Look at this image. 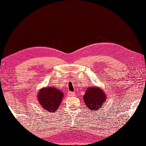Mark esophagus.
Listing matches in <instances>:
<instances>
[{"label":"esophagus","instance_id":"34e87169","mask_svg":"<svg viewBox=\"0 0 146 146\" xmlns=\"http://www.w3.org/2000/svg\"><path fill=\"white\" fill-rule=\"evenodd\" d=\"M67 95L68 96H75V93L73 92H68L67 94Z\"/></svg>","mask_w":146,"mask_h":146}]
</instances>
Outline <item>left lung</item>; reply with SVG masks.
Returning a JSON list of instances; mask_svg holds the SVG:
<instances>
[{
	"label": "left lung",
	"instance_id": "8db88e82",
	"mask_svg": "<svg viewBox=\"0 0 146 146\" xmlns=\"http://www.w3.org/2000/svg\"><path fill=\"white\" fill-rule=\"evenodd\" d=\"M106 96L102 89L97 87H91L86 90L83 96L84 102L90 111L99 110L105 101Z\"/></svg>",
	"mask_w": 146,
	"mask_h": 146
}]
</instances>
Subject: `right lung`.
I'll return each mask as SVG.
<instances>
[{
	"instance_id": "1",
	"label": "right lung",
	"mask_w": 146,
	"mask_h": 146,
	"mask_svg": "<svg viewBox=\"0 0 146 146\" xmlns=\"http://www.w3.org/2000/svg\"><path fill=\"white\" fill-rule=\"evenodd\" d=\"M38 97V101L44 110L49 112H55L60 105L63 94L56 88L50 87L41 89Z\"/></svg>"
}]
</instances>
